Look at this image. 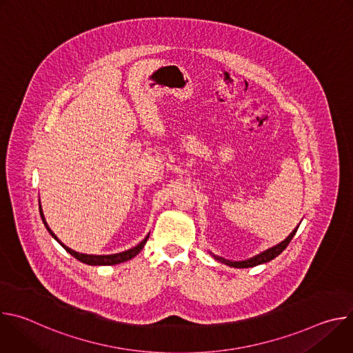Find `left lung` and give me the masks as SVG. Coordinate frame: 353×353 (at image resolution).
Returning <instances> with one entry per match:
<instances>
[{"instance_id": "obj_1", "label": "left lung", "mask_w": 353, "mask_h": 353, "mask_svg": "<svg viewBox=\"0 0 353 353\" xmlns=\"http://www.w3.org/2000/svg\"><path fill=\"white\" fill-rule=\"evenodd\" d=\"M299 225H300V223H299ZM297 228H299V226H296V229H293V230H292V233H290V234H289L283 241L278 243V244H276V245H274V247H270V248H267V250L261 251L260 254H257V256H254V257H251V259H247V260H241V261H232V260H226V259H223V257H219V256H216V254L211 253V251H210V254H211L216 261H219V263H222V264H225V265L233 267V268H250V267L261 265V264L270 263L271 260H274L275 257H278V256L282 253V251H283V250L288 247V244L290 243V240L293 239V236L296 234Z\"/></svg>"}]
</instances>
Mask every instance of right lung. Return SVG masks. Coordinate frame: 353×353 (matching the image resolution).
Returning a JSON list of instances; mask_svg holds the SVG:
<instances>
[{"mask_svg":"<svg viewBox=\"0 0 353 353\" xmlns=\"http://www.w3.org/2000/svg\"><path fill=\"white\" fill-rule=\"evenodd\" d=\"M39 212H40V216H41V221H43V223H44V226H46V229L48 230V233L52 234L67 251L68 253L72 256V257H75L78 261H81V263H83V264H88V265H116V264H120V263H124V261H128V260H131V259H134L139 251L143 248V245H145V243H146V240H148V237H149V234L139 243V244H137L135 247H132V248H130V250H125V251H121V253H116V254H106V256H96V254H83V253H78V251H75V250H72V248H70V247H67L64 243H61L60 241V239L53 233V230L48 228V225H47V222H46V219H44V215H43V210H41V205H40V203H39Z\"/></svg>","mask_w":353,"mask_h":353,"instance_id":"add662e5","label":"right lung"}]
</instances>
